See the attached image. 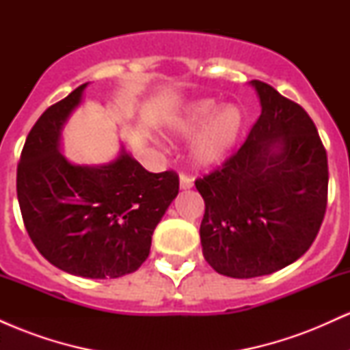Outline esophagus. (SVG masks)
<instances>
[{
  "label": "esophagus",
  "instance_id": "obj_1",
  "mask_svg": "<svg viewBox=\"0 0 350 350\" xmlns=\"http://www.w3.org/2000/svg\"><path fill=\"white\" fill-rule=\"evenodd\" d=\"M192 184H194V179H192L191 176L184 174V172L179 176V187L180 189H191Z\"/></svg>",
  "mask_w": 350,
  "mask_h": 350
}]
</instances>
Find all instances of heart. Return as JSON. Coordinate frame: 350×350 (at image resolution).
I'll return each mask as SVG.
<instances>
[{"label":"heart","mask_w":350,"mask_h":350,"mask_svg":"<svg viewBox=\"0 0 350 350\" xmlns=\"http://www.w3.org/2000/svg\"><path fill=\"white\" fill-rule=\"evenodd\" d=\"M245 126L247 122L239 108L234 105L222 108L214 100L192 103L171 123V130L184 138L200 133L192 148V159L202 167L222 163L242 138Z\"/></svg>","instance_id":"heart-1"}]
</instances>
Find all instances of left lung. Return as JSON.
I'll list each match as a JSON object with an SVG mask.
<instances>
[{"label":"left lung","mask_w":350,"mask_h":350,"mask_svg":"<svg viewBox=\"0 0 350 350\" xmlns=\"http://www.w3.org/2000/svg\"><path fill=\"white\" fill-rule=\"evenodd\" d=\"M262 113L235 154L196 179L206 262L230 278L288 267L314 242L327 206V154L311 116L260 80Z\"/></svg>","instance_id":"8db88e82"}]
</instances>
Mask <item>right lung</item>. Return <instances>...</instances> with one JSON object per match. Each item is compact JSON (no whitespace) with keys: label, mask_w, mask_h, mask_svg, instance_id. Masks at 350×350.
<instances>
[{"label":"right lung","mask_w":350,"mask_h":350,"mask_svg":"<svg viewBox=\"0 0 350 350\" xmlns=\"http://www.w3.org/2000/svg\"><path fill=\"white\" fill-rule=\"evenodd\" d=\"M87 83L39 116L18 164L19 208L39 253L83 278H118L150 255L151 235L179 192L174 171L150 172L122 148L102 166H75L60 135Z\"/></svg>","instance_id":"obj_1"}]
</instances>
